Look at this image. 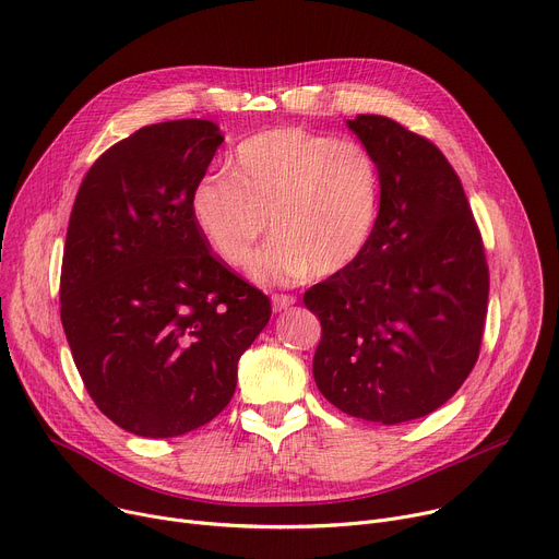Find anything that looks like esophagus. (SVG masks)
<instances>
[{
	"instance_id": "esophagus-1",
	"label": "esophagus",
	"mask_w": 559,
	"mask_h": 559,
	"mask_svg": "<svg viewBox=\"0 0 559 559\" xmlns=\"http://www.w3.org/2000/svg\"><path fill=\"white\" fill-rule=\"evenodd\" d=\"M271 299H273V311H284L295 305V295H288V293H275Z\"/></svg>"
}]
</instances>
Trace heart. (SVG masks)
Returning <instances> with one entry per match:
<instances>
[{
	"label": "heart",
	"mask_w": 559,
	"mask_h": 559,
	"mask_svg": "<svg viewBox=\"0 0 559 559\" xmlns=\"http://www.w3.org/2000/svg\"><path fill=\"white\" fill-rule=\"evenodd\" d=\"M380 171L371 152L352 139L302 127H275L243 141L230 175H205L192 192V217L214 254L233 269L252 260V275L293 282L331 277L365 250L378 217Z\"/></svg>",
	"instance_id": "heart-1"
}]
</instances>
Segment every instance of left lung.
<instances>
[{
    "label": "left lung",
    "mask_w": 559,
    "mask_h": 559,
    "mask_svg": "<svg viewBox=\"0 0 559 559\" xmlns=\"http://www.w3.org/2000/svg\"><path fill=\"white\" fill-rule=\"evenodd\" d=\"M380 171V212L358 260L311 286L313 376L349 416L396 425L450 401L475 367L490 273L479 226L443 152L376 114L349 120Z\"/></svg>",
    "instance_id": "1"
}]
</instances>
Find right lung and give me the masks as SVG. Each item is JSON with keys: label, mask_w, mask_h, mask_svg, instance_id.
Wrapping results in <instances>:
<instances>
[{"label": "right lung", "mask_w": 559, "mask_h": 559, "mask_svg": "<svg viewBox=\"0 0 559 559\" xmlns=\"http://www.w3.org/2000/svg\"><path fill=\"white\" fill-rule=\"evenodd\" d=\"M222 143L210 120L141 127L98 156L73 201L62 326L98 409L139 437H181L217 416L271 320V299L210 252L192 217Z\"/></svg>", "instance_id": "1"}]
</instances>
